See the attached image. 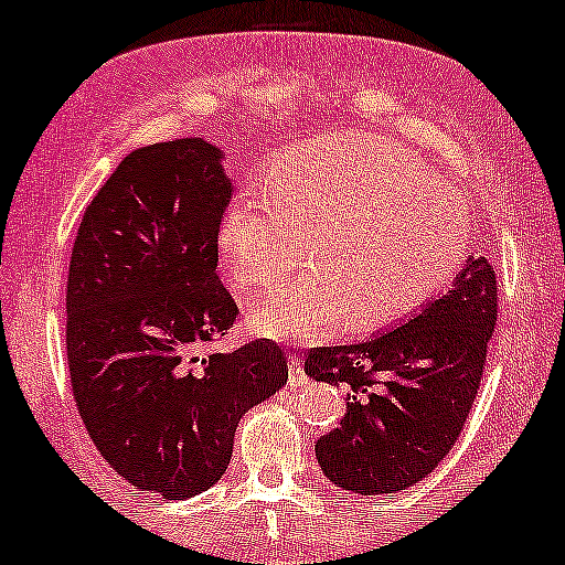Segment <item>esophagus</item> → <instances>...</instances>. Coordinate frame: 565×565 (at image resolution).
Wrapping results in <instances>:
<instances>
[{"instance_id":"esophagus-1","label":"esophagus","mask_w":565,"mask_h":565,"mask_svg":"<svg viewBox=\"0 0 565 565\" xmlns=\"http://www.w3.org/2000/svg\"><path fill=\"white\" fill-rule=\"evenodd\" d=\"M288 385L290 388H308V385H311L303 365H300V360H296V358H290V362H288Z\"/></svg>"}]
</instances>
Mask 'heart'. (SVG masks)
<instances>
[{
	"instance_id": "1",
	"label": "heart",
	"mask_w": 565,
	"mask_h": 565,
	"mask_svg": "<svg viewBox=\"0 0 565 565\" xmlns=\"http://www.w3.org/2000/svg\"><path fill=\"white\" fill-rule=\"evenodd\" d=\"M303 280L252 306L277 342H321L344 323L370 334L422 311L466 265L468 207L412 151L373 134L296 146L269 161L265 195L238 192L221 218L223 265L238 288Z\"/></svg>"
}]
</instances>
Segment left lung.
Instances as JSON below:
<instances>
[{
	"label": "left lung",
	"mask_w": 565,
	"mask_h": 565,
	"mask_svg": "<svg viewBox=\"0 0 565 565\" xmlns=\"http://www.w3.org/2000/svg\"><path fill=\"white\" fill-rule=\"evenodd\" d=\"M493 327L497 275L486 257H468L452 288L406 321L308 352L316 383L347 388L344 419L316 443L323 476L362 497L429 476L468 419Z\"/></svg>",
	"instance_id": "obj_1"
}]
</instances>
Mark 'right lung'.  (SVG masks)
Wrapping results in <instances>:
<instances>
[{"instance_id":"obj_1","label":"right lung","mask_w":565,"mask_h":565,"mask_svg":"<svg viewBox=\"0 0 565 565\" xmlns=\"http://www.w3.org/2000/svg\"><path fill=\"white\" fill-rule=\"evenodd\" d=\"M205 138L141 146L92 200L66 288V354L87 435L115 473L169 501L226 473L242 416L288 383L269 339L205 352L236 321L215 275L234 195Z\"/></svg>"}]
</instances>
